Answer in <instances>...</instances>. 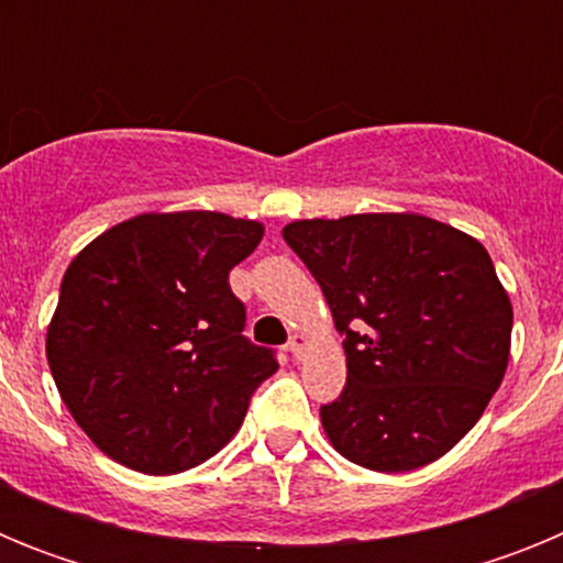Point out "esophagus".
Instances as JSON below:
<instances>
[{"label":"esophagus","mask_w":563,"mask_h":563,"mask_svg":"<svg viewBox=\"0 0 563 563\" xmlns=\"http://www.w3.org/2000/svg\"><path fill=\"white\" fill-rule=\"evenodd\" d=\"M305 335H290V341H287V352H290L292 357H301V350H305Z\"/></svg>","instance_id":"obj_1"}]
</instances>
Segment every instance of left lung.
<instances>
[{
  "mask_svg": "<svg viewBox=\"0 0 563 563\" xmlns=\"http://www.w3.org/2000/svg\"><path fill=\"white\" fill-rule=\"evenodd\" d=\"M282 236L343 335L346 386L321 406L338 454L383 474L449 454L510 357L514 307L485 247L420 213L298 220Z\"/></svg>",
  "mask_w": 563,
  "mask_h": 563,
  "instance_id": "8db88e82",
  "label": "left lung"
}]
</instances>
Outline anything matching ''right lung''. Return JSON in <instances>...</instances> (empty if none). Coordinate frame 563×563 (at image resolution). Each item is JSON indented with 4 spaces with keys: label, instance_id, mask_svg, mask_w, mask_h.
<instances>
[{
    "label": "right lung",
    "instance_id": "right-lung-1",
    "mask_svg": "<svg viewBox=\"0 0 563 563\" xmlns=\"http://www.w3.org/2000/svg\"><path fill=\"white\" fill-rule=\"evenodd\" d=\"M265 228L217 211L141 213L67 267L47 330L64 406L114 462L180 474L231 440L276 352L242 335L228 273Z\"/></svg>",
    "mask_w": 563,
    "mask_h": 563
}]
</instances>
